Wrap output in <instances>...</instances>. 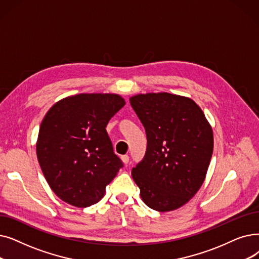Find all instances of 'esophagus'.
<instances>
[{
  "label": "esophagus",
  "mask_w": 259,
  "mask_h": 259,
  "mask_svg": "<svg viewBox=\"0 0 259 259\" xmlns=\"http://www.w3.org/2000/svg\"><path fill=\"white\" fill-rule=\"evenodd\" d=\"M121 161L123 162V164H128L129 163V155L128 154H123L121 155Z\"/></svg>",
  "instance_id": "34e87169"
}]
</instances>
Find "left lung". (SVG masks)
Segmentation results:
<instances>
[{
	"label": "left lung",
	"mask_w": 259,
	"mask_h": 259,
	"mask_svg": "<svg viewBox=\"0 0 259 259\" xmlns=\"http://www.w3.org/2000/svg\"><path fill=\"white\" fill-rule=\"evenodd\" d=\"M130 105L147 137L143 160L131 171L141 198L157 211L181 207L205 179L213 148L209 123L194 100L183 96L139 94Z\"/></svg>",
	"instance_id": "1"
}]
</instances>
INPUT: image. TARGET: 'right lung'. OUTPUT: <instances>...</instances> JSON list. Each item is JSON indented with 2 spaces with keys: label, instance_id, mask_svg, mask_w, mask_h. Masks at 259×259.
I'll return each instance as SVG.
<instances>
[{
  "label": "right lung",
  "instance_id": "1",
  "mask_svg": "<svg viewBox=\"0 0 259 259\" xmlns=\"http://www.w3.org/2000/svg\"><path fill=\"white\" fill-rule=\"evenodd\" d=\"M125 104L116 94H78L55 104L44 116L38 161L50 187L66 203H97L123 166L106 127Z\"/></svg>",
  "mask_w": 259,
  "mask_h": 259
}]
</instances>
